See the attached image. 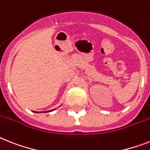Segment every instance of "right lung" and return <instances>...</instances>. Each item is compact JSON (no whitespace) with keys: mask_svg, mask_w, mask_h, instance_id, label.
I'll return each mask as SVG.
<instances>
[{"mask_svg":"<svg viewBox=\"0 0 150 150\" xmlns=\"http://www.w3.org/2000/svg\"><path fill=\"white\" fill-rule=\"evenodd\" d=\"M53 110H54V109H52V110H50V111H47V112H51V111H53Z\"/></svg>","mask_w":150,"mask_h":150,"instance_id":"right-lung-1","label":"right lung"}]
</instances>
